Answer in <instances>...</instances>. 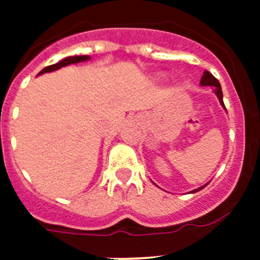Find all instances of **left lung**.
Wrapping results in <instances>:
<instances>
[{
  "label": "left lung",
  "mask_w": 260,
  "mask_h": 260,
  "mask_svg": "<svg viewBox=\"0 0 260 260\" xmlns=\"http://www.w3.org/2000/svg\"><path fill=\"white\" fill-rule=\"evenodd\" d=\"M201 86H212L213 87V92H215V95L217 96V99H219L220 104H221V107L225 109V105H224V102H222V91H221V86H220L219 80L216 79L215 77H213L212 74H211L210 71H204L203 75H202V79H201ZM226 110V109H225ZM208 183H206V185L201 186V187H198V189L192 190V191L190 192H197V191H201L202 189H204L206 186H207Z\"/></svg>",
  "instance_id": "obj_1"
}]
</instances>
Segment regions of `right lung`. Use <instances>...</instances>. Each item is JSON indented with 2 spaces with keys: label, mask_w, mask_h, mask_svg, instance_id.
<instances>
[{
  "label": "right lung",
  "mask_w": 260,
  "mask_h": 260,
  "mask_svg": "<svg viewBox=\"0 0 260 260\" xmlns=\"http://www.w3.org/2000/svg\"><path fill=\"white\" fill-rule=\"evenodd\" d=\"M91 58L89 56H70V57H66V58L61 59L59 62L54 63V65H50L44 68L43 70L39 73V75L44 74V73H50V71H54V70H58V69L63 68V66H68L71 65V63H79V62H84V61H88Z\"/></svg>",
  "instance_id": "obj_1"
}]
</instances>
